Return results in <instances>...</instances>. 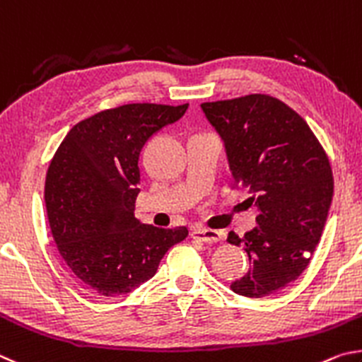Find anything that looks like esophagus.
I'll list each match as a JSON object with an SVG mask.
<instances>
[{"mask_svg":"<svg viewBox=\"0 0 362 362\" xmlns=\"http://www.w3.org/2000/svg\"><path fill=\"white\" fill-rule=\"evenodd\" d=\"M191 235L194 240H199V242H204V243H216L223 240V232H218V230H211V229H194L191 232Z\"/></svg>","mask_w":362,"mask_h":362,"instance_id":"1","label":"esophagus"}]
</instances>
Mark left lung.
I'll list each match as a JSON object with an SVG mask.
<instances>
[{
    "instance_id": "obj_1",
    "label": "left lung",
    "mask_w": 362,
    "mask_h": 362,
    "mask_svg": "<svg viewBox=\"0 0 362 362\" xmlns=\"http://www.w3.org/2000/svg\"><path fill=\"white\" fill-rule=\"evenodd\" d=\"M224 141L233 182L248 189L255 229L227 242L243 246L250 270L230 289L245 297L280 293L307 269L334 194L332 170L308 124L269 95L202 103Z\"/></svg>"
}]
</instances>
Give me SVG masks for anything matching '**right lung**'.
Returning a JSON list of instances; mask_svg holds the SVG:
<instances>
[{"label":"right lung","instance_id":"right-lung-1","mask_svg":"<svg viewBox=\"0 0 362 362\" xmlns=\"http://www.w3.org/2000/svg\"><path fill=\"white\" fill-rule=\"evenodd\" d=\"M187 106L132 103L101 111L68 132L49 165L44 200L57 248L100 296L136 289L187 237L186 227L158 229L135 218L139 152Z\"/></svg>","mask_w":362,"mask_h":362}]
</instances>
